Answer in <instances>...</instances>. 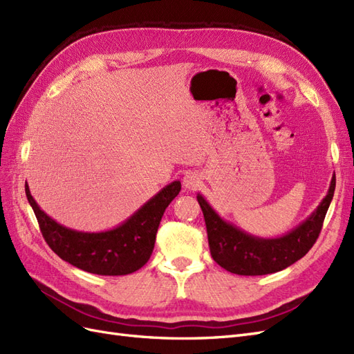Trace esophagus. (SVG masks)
<instances>
[{"mask_svg": "<svg viewBox=\"0 0 354 354\" xmlns=\"http://www.w3.org/2000/svg\"><path fill=\"white\" fill-rule=\"evenodd\" d=\"M201 181H202V178L198 173H195V171H189V173H186L183 177V186H185V189L195 190L196 187H199Z\"/></svg>", "mask_w": 354, "mask_h": 354, "instance_id": "obj_1", "label": "esophagus"}]
</instances>
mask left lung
<instances>
[{
    "label": "left lung",
    "mask_w": 354,
    "mask_h": 354,
    "mask_svg": "<svg viewBox=\"0 0 354 354\" xmlns=\"http://www.w3.org/2000/svg\"><path fill=\"white\" fill-rule=\"evenodd\" d=\"M335 174H332L326 196L295 229L277 238H259L221 218L208 201L198 194L207 224L209 251L214 261L230 273L260 276L281 272L294 264L315 245L334 198Z\"/></svg>",
    "instance_id": "8db88e82"
}]
</instances>
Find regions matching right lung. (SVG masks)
I'll list each match as a JSON object with an SVG mask.
<instances>
[{"label": "right lung", "mask_w": 354, "mask_h": 354, "mask_svg": "<svg viewBox=\"0 0 354 354\" xmlns=\"http://www.w3.org/2000/svg\"><path fill=\"white\" fill-rule=\"evenodd\" d=\"M180 190L181 183L176 180L160 189L120 226L104 232H80L47 216L25 183L28 202L50 248L78 269L102 276H122L142 269L152 255L165 208Z\"/></svg>", "instance_id": "add662e5"}]
</instances>
